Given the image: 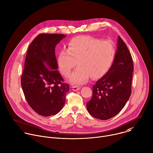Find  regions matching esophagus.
I'll use <instances>...</instances> for the list:
<instances>
[{"label":"esophagus","instance_id":"34e87169","mask_svg":"<svg viewBox=\"0 0 153 153\" xmlns=\"http://www.w3.org/2000/svg\"><path fill=\"white\" fill-rule=\"evenodd\" d=\"M80 88V87L77 86H72V89H73V91H78Z\"/></svg>","mask_w":153,"mask_h":153}]
</instances>
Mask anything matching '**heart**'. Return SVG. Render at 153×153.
I'll return each instance as SVG.
<instances>
[{
  "label": "heart",
  "instance_id": "1",
  "mask_svg": "<svg viewBox=\"0 0 153 153\" xmlns=\"http://www.w3.org/2000/svg\"><path fill=\"white\" fill-rule=\"evenodd\" d=\"M115 55L113 41L79 36L68 42L67 49L60 51L58 65L61 73L68 77L77 62L79 67L70 76L69 82L79 85L85 83L90 76L97 79L106 74L114 64Z\"/></svg>",
  "mask_w": 153,
  "mask_h": 153
}]
</instances>
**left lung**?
I'll return each instance as SVG.
<instances>
[{
	"label": "left lung",
	"instance_id": "1",
	"mask_svg": "<svg viewBox=\"0 0 153 153\" xmlns=\"http://www.w3.org/2000/svg\"><path fill=\"white\" fill-rule=\"evenodd\" d=\"M133 59L127 46L118 36L114 64L92 87V96L86 103L88 112L94 118L107 120L117 115L125 106L131 91Z\"/></svg>",
	"mask_w": 153,
	"mask_h": 153
}]
</instances>
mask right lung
<instances>
[{"instance_id":"obj_1","label":"right lung","mask_w":153,"mask_h":153,"mask_svg":"<svg viewBox=\"0 0 153 153\" xmlns=\"http://www.w3.org/2000/svg\"><path fill=\"white\" fill-rule=\"evenodd\" d=\"M66 35L41 33L29 46L21 77L27 103L43 117L56 115L65 102L70 87L57 70L55 47Z\"/></svg>"}]
</instances>
